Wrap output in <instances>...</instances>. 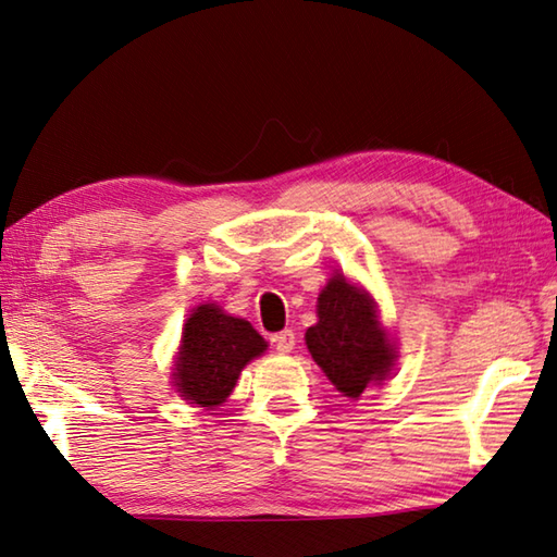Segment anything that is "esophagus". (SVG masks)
<instances>
[{"mask_svg":"<svg viewBox=\"0 0 557 557\" xmlns=\"http://www.w3.org/2000/svg\"><path fill=\"white\" fill-rule=\"evenodd\" d=\"M274 346L278 354H290V350L295 348V334L290 332V329H283V332H278L274 336Z\"/></svg>","mask_w":557,"mask_h":557,"instance_id":"1","label":"esophagus"}]
</instances>
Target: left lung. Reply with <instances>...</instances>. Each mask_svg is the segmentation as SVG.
Wrapping results in <instances>:
<instances>
[{
    "label": "left lung",
    "mask_w": 557,
    "mask_h": 557,
    "mask_svg": "<svg viewBox=\"0 0 557 557\" xmlns=\"http://www.w3.org/2000/svg\"><path fill=\"white\" fill-rule=\"evenodd\" d=\"M317 317L305 342L338 392L356 399L370 382L387 377L394 348L366 293L336 274L317 298Z\"/></svg>",
    "instance_id": "left-lung-1"
}]
</instances>
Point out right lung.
Segmentation results:
<instances>
[{
  "instance_id": "obj_1",
  "label": "right lung",
  "mask_w": 557,
  "mask_h": 557,
  "mask_svg": "<svg viewBox=\"0 0 557 557\" xmlns=\"http://www.w3.org/2000/svg\"><path fill=\"white\" fill-rule=\"evenodd\" d=\"M267 342L252 324L201 305L185 324L175 368L177 392L199 406H219L233 392L240 370L262 356Z\"/></svg>"
}]
</instances>
